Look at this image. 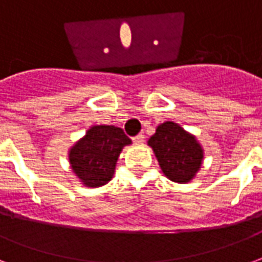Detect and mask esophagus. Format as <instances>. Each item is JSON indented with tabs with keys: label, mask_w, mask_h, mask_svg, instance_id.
<instances>
[{
	"label": "esophagus",
	"mask_w": 262,
	"mask_h": 262,
	"mask_svg": "<svg viewBox=\"0 0 262 262\" xmlns=\"http://www.w3.org/2000/svg\"><path fill=\"white\" fill-rule=\"evenodd\" d=\"M144 139H145L144 135H143V133H140V135L133 137V141H135V144H143V143H144Z\"/></svg>",
	"instance_id": "1"
}]
</instances>
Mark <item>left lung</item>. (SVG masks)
<instances>
[{"mask_svg": "<svg viewBox=\"0 0 262 262\" xmlns=\"http://www.w3.org/2000/svg\"><path fill=\"white\" fill-rule=\"evenodd\" d=\"M159 166L167 179L176 183H188L202 165L203 149L192 135L174 122L157 127L148 140Z\"/></svg>", "mask_w": 262, "mask_h": 262, "instance_id": "obj_1", "label": "left lung"}]
</instances>
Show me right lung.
Listing matches in <instances>:
<instances>
[{"label": "right lung", "instance_id": "right-lung-1", "mask_svg": "<svg viewBox=\"0 0 262 262\" xmlns=\"http://www.w3.org/2000/svg\"><path fill=\"white\" fill-rule=\"evenodd\" d=\"M132 140L122 129L97 125L70 149L71 169L86 187H100L113 179L118 157Z\"/></svg>", "mask_w": 262, "mask_h": 262}]
</instances>
